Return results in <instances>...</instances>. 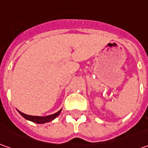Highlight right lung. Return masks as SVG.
Listing matches in <instances>:
<instances>
[{
    "label": "right lung",
    "mask_w": 148,
    "mask_h": 148,
    "mask_svg": "<svg viewBox=\"0 0 148 148\" xmlns=\"http://www.w3.org/2000/svg\"><path fill=\"white\" fill-rule=\"evenodd\" d=\"M61 110L58 111L57 113H55L53 114H51V115H48V116H44V117H40V116H32V115H28V114H25L22 112L18 110V112L20 113V114L22 116L24 117L25 119H28V120H30L32 122L36 123H48L52 121L53 119H54L56 117H58L59 115V114L61 113Z\"/></svg>",
    "instance_id": "right-lung-1"
}]
</instances>
